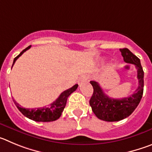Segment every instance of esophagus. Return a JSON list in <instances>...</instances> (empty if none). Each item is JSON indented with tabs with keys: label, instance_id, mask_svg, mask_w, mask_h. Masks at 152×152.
Wrapping results in <instances>:
<instances>
[{
	"label": "esophagus",
	"instance_id": "esophagus-1",
	"mask_svg": "<svg viewBox=\"0 0 152 152\" xmlns=\"http://www.w3.org/2000/svg\"><path fill=\"white\" fill-rule=\"evenodd\" d=\"M87 79H88V77H87V76H82L81 77L79 78L78 83H79V84H80V83H83V82L86 81Z\"/></svg>",
	"mask_w": 152,
	"mask_h": 152
}]
</instances>
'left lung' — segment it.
<instances>
[{"instance_id": "obj_1", "label": "left lung", "mask_w": 152, "mask_h": 152, "mask_svg": "<svg viewBox=\"0 0 152 152\" xmlns=\"http://www.w3.org/2000/svg\"><path fill=\"white\" fill-rule=\"evenodd\" d=\"M120 50L126 63L134 64L136 66L139 86L135 92L129 97L112 98L104 92L98 83L95 81L90 82L94 89L92 96L89 101L90 106L98 119L107 122L119 121L129 117L137 107L143 95L144 71L141 65L140 60L129 49L123 48L120 49Z\"/></svg>"}]
</instances>
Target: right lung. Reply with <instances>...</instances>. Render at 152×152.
<instances>
[{
  "mask_svg": "<svg viewBox=\"0 0 152 152\" xmlns=\"http://www.w3.org/2000/svg\"><path fill=\"white\" fill-rule=\"evenodd\" d=\"M30 48H31V45L27 47L26 49H24L18 56H16L15 57L14 60H13V66L16 60L18 59L19 57L25 51L28 50ZM13 66H12V67H13ZM77 87V84L74 85L73 87H71L69 89H66L64 91H63L60 95V96L57 98V100L54 101L53 103L50 104L48 106L39 107V108H24V107L20 106L18 103H16V102L14 99H13V102H14L16 106L17 107V108L19 109V110L23 113V115L26 117L27 118L30 119V120L37 121V122H50V121H54V120L60 118L64 107L66 106L68 97L73 91H76Z\"/></svg>",
  "mask_w": 152,
  "mask_h": 152,
  "instance_id": "add662e5",
  "label": "right lung"
}]
</instances>
